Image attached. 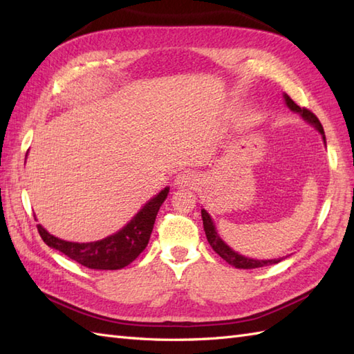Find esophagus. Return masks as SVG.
Returning a JSON list of instances; mask_svg holds the SVG:
<instances>
[{
  "label": "esophagus",
  "instance_id": "1",
  "mask_svg": "<svg viewBox=\"0 0 354 354\" xmlns=\"http://www.w3.org/2000/svg\"><path fill=\"white\" fill-rule=\"evenodd\" d=\"M198 183V175L192 170L179 171L175 178V185L178 187H192Z\"/></svg>",
  "mask_w": 354,
  "mask_h": 354
}]
</instances>
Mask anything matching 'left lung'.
Returning a JSON list of instances; mask_svg holds the SVG:
<instances>
[{"label":"left lung","mask_w":354,"mask_h":354,"mask_svg":"<svg viewBox=\"0 0 354 354\" xmlns=\"http://www.w3.org/2000/svg\"><path fill=\"white\" fill-rule=\"evenodd\" d=\"M284 102L286 104H288L289 109L298 112L299 115H301L306 122H309L310 124H313L315 127H317V131L322 135V138H324L326 141V135H324V129H322V126L319 123V120L317 118V115L313 114V112H310L309 109L306 108H299L298 104L293 102L290 97L288 94H284ZM202 222H204V230H205V236H207V240L208 243L212 245L213 250L221 255V257L228 261L230 265L236 266L239 269H255V268H263V266H270V265H275V263L281 261V259H274V260H254V259H250V257H243V255H240L239 252L232 251L231 248L223 242V240L219 237V234L216 232V228H214V223L212 221V217H209V214L205 212L204 208H202Z\"/></svg>","instance_id":"8db88e82"}]
</instances>
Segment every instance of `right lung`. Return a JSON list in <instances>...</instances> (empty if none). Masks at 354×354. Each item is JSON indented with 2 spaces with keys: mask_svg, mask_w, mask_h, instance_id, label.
Listing matches in <instances>:
<instances>
[{
  "mask_svg": "<svg viewBox=\"0 0 354 354\" xmlns=\"http://www.w3.org/2000/svg\"><path fill=\"white\" fill-rule=\"evenodd\" d=\"M167 194L169 187H165L155 198L150 199L122 230L106 239L97 240V242H66V240L50 234L47 230L42 228V225H37V231L50 248H55L59 252L65 254L66 257L80 263L82 266L102 270L122 269L131 265L145 251L150 234H152L158 209L162 205Z\"/></svg>",
  "mask_w": 354,
  "mask_h": 354,
  "instance_id": "1",
  "label": "right lung"
}]
</instances>
